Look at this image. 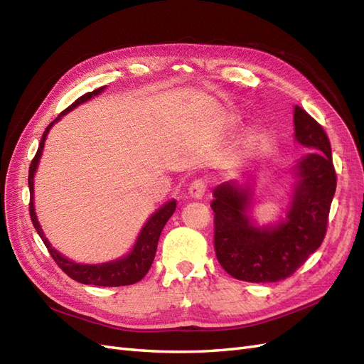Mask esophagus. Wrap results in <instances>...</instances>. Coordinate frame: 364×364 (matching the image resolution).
<instances>
[{"mask_svg":"<svg viewBox=\"0 0 364 364\" xmlns=\"http://www.w3.org/2000/svg\"><path fill=\"white\" fill-rule=\"evenodd\" d=\"M205 191H206L205 182L203 181H194L188 188V196L194 200H199L205 196Z\"/></svg>","mask_w":364,"mask_h":364,"instance_id":"1","label":"esophagus"}]
</instances>
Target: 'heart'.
Wrapping results in <instances>:
<instances>
[{
	"mask_svg": "<svg viewBox=\"0 0 364 364\" xmlns=\"http://www.w3.org/2000/svg\"><path fill=\"white\" fill-rule=\"evenodd\" d=\"M235 123H237V118L235 117H230L228 119V124L229 126H234ZM257 141H258L257 134H255V132H252V134L247 136V139L245 142V153H243V158H241V159H247L249 156H252V153L257 150Z\"/></svg>",
	"mask_w": 364,
	"mask_h": 364,
	"instance_id": "1",
	"label": "heart"
}]
</instances>
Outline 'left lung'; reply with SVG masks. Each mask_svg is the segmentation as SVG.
Listing matches in <instances>:
<instances>
[{
	"label": "left lung",
	"mask_w": 364,
	"mask_h": 364,
	"mask_svg": "<svg viewBox=\"0 0 364 364\" xmlns=\"http://www.w3.org/2000/svg\"><path fill=\"white\" fill-rule=\"evenodd\" d=\"M293 124L294 141L311 151L290 170V202L277 222L258 225L252 217L257 176L225 182L213 191L215 255L237 279L277 282L289 278L323 241L337 183L331 146L322 126L299 106L293 109Z\"/></svg>",
	"instance_id": "obj_1"
}]
</instances>
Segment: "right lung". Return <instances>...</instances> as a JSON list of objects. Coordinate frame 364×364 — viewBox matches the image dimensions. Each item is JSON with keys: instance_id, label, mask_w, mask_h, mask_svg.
<instances>
[{"instance_id": "right-lung-1", "label": "right lung", "mask_w": 364, "mask_h": 364, "mask_svg": "<svg viewBox=\"0 0 364 364\" xmlns=\"http://www.w3.org/2000/svg\"><path fill=\"white\" fill-rule=\"evenodd\" d=\"M106 90V86L98 87V90L87 92L82 95L65 111L48 124V127L43 132V135L39 142V149L35 159L31 161L30 170H28V188H30V217L33 226H35L36 232L42 238L43 245L47 246L50 255L53 259L58 262V266L68 274V277L80 284H91V285H100V287H121V285H130L141 281L146 277V273L151 267V262L155 259V253L158 247V241L161 237L162 229L165 223L168 222V218L173 215L176 211V200L171 199L168 202H165L161 208H158L155 213H153L144 226L141 228L139 234L136 237V241L134 247L130 249L129 253L126 255L119 257L117 259H111L106 262H98V264H83V262H75L67 257H63L59 250L54 249L48 238L43 234V230L41 228V223L38 220L36 211H35V174L39 167V161L43 151V146H46V139L48 136V132L51 127L60 121L63 115H67L71 112L73 109L77 106H80L86 102H90L91 98L100 95Z\"/></svg>"}]
</instances>
